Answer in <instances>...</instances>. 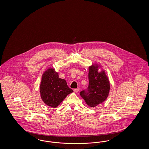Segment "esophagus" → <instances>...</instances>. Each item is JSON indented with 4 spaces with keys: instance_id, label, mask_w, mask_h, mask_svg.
<instances>
[{
    "instance_id": "esophagus-1",
    "label": "esophagus",
    "mask_w": 149,
    "mask_h": 149,
    "mask_svg": "<svg viewBox=\"0 0 149 149\" xmlns=\"http://www.w3.org/2000/svg\"><path fill=\"white\" fill-rule=\"evenodd\" d=\"M75 92V93H77L79 91V88H75L73 90Z\"/></svg>"
}]
</instances>
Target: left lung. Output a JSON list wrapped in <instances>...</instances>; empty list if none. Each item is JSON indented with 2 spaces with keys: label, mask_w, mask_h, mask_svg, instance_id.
Listing matches in <instances>:
<instances>
[{
  "label": "left lung",
  "mask_w": 149,
  "mask_h": 149,
  "mask_svg": "<svg viewBox=\"0 0 149 149\" xmlns=\"http://www.w3.org/2000/svg\"><path fill=\"white\" fill-rule=\"evenodd\" d=\"M89 84L87 88L82 91L80 95L91 107L102 103L107 98L110 91V82L104 70L98 72V66L89 67Z\"/></svg>",
  "instance_id": "8db88e82"
}]
</instances>
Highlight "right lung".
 Segmentation results:
<instances>
[{
	"instance_id": "right-lung-1",
	"label": "right lung",
	"mask_w": 149,
	"mask_h": 149,
	"mask_svg": "<svg viewBox=\"0 0 149 149\" xmlns=\"http://www.w3.org/2000/svg\"><path fill=\"white\" fill-rule=\"evenodd\" d=\"M73 91L64 80L59 78L58 74L54 68H49L44 72L40 86L41 98L45 104L56 108Z\"/></svg>"
}]
</instances>
